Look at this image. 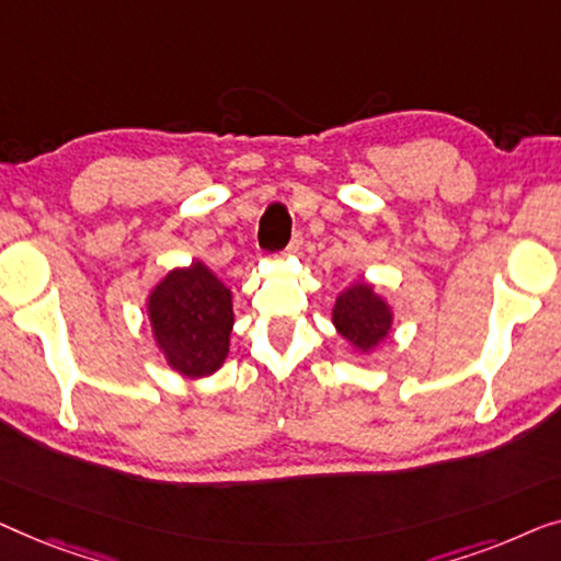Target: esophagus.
Listing matches in <instances>:
<instances>
[{
  "instance_id": "34e87169",
  "label": "esophagus",
  "mask_w": 561,
  "mask_h": 561,
  "mask_svg": "<svg viewBox=\"0 0 561 561\" xmlns=\"http://www.w3.org/2000/svg\"><path fill=\"white\" fill-rule=\"evenodd\" d=\"M299 249H302V233H295V236H291L289 247L284 249V254H297Z\"/></svg>"
}]
</instances>
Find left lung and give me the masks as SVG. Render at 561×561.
<instances>
[{
  "instance_id": "obj_1",
  "label": "left lung",
  "mask_w": 561,
  "mask_h": 561,
  "mask_svg": "<svg viewBox=\"0 0 561 561\" xmlns=\"http://www.w3.org/2000/svg\"><path fill=\"white\" fill-rule=\"evenodd\" d=\"M333 325L353 348L368 353L378 348L391 333V305L378 295L374 284L356 282L337 295L333 307Z\"/></svg>"
}]
</instances>
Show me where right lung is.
I'll use <instances>...</instances> for the list:
<instances>
[{"mask_svg": "<svg viewBox=\"0 0 561 561\" xmlns=\"http://www.w3.org/2000/svg\"><path fill=\"white\" fill-rule=\"evenodd\" d=\"M157 348L185 378L216 374L228 356L233 295L203 262L172 270L147 297Z\"/></svg>", "mask_w": 561, "mask_h": 561, "instance_id": "add662e5", "label": "right lung"}]
</instances>
